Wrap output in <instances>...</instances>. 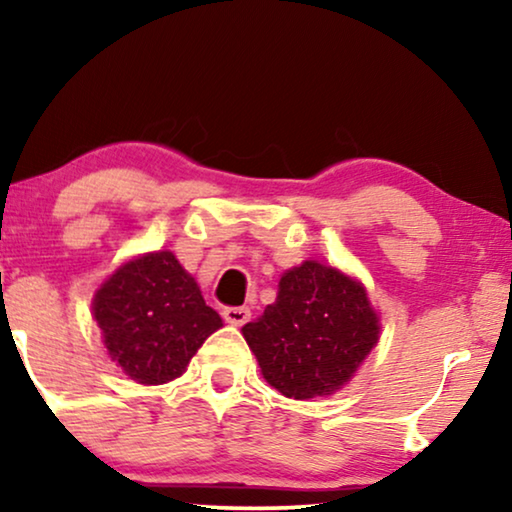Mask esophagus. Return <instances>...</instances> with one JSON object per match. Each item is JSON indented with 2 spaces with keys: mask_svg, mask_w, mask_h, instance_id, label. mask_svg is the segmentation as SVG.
Segmentation results:
<instances>
[{
  "mask_svg": "<svg viewBox=\"0 0 512 512\" xmlns=\"http://www.w3.org/2000/svg\"><path fill=\"white\" fill-rule=\"evenodd\" d=\"M223 319L233 326H242L251 319V310L249 307H226V310H223Z\"/></svg>",
  "mask_w": 512,
  "mask_h": 512,
  "instance_id": "1",
  "label": "esophagus"
}]
</instances>
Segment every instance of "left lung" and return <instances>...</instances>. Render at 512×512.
Returning a JSON list of instances; mask_svg holds the SVG:
<instances>
[{
  "instance_id": "left-lung-1",
  "label": "left lung",
  "mask_w": 512,
  "mask_h": 512,
  "mask_svg": "<svg viewBox=\"0 0 512 512\" xmlns=\"http://www.w3.org/2000/svg\"><path fill=\"white\" fill-rule=\"evenodd\" d=\"M242 335L265 382L305 401L352 380L380 340V317L361 282L331 265L305 261L284 272L277 300Z\"/></svg>"
}]
</instances>
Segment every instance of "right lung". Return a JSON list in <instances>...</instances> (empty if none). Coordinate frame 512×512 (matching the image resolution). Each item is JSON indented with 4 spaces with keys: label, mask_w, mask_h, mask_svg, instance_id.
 <instances>
[{
    "label": "right lung",
    "mask_w": 512,
    "mask_h": 512,
    "mask_svg": "<svg viewBox=\"0 0 512 512\" xmlns=\"http://www.w3.org/2000/svg\"><path fill=\"white\" fill-rule=\"evenodd\" d=\"M104 347L139 384H165L223 321L172 251H153L123 263L93 298Z\"/></svg>",
    "instance_id": "right-lung-1"
}]
</instances>
